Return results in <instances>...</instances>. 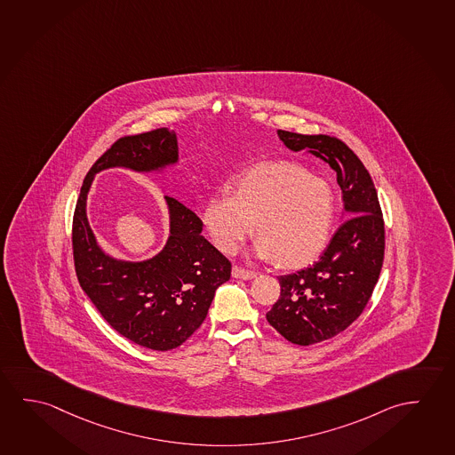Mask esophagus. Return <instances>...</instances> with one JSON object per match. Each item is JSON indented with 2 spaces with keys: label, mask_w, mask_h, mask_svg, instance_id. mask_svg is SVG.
I'll return each mask as SVG.
<instances>
[{
  "label": "esophagus",
  "mask_w": 455,
  "mask_h": 455,
  "mask_svg": "<svg viewBox=\"0 0 455 455\" xmlns=\"http://www.w3.org/2000/svg\"><path fill=\"white\" fill-rule=\"evenodd\" d=\"M232 276H234V278H242V280H251V278L256 276V272L234 266V267H232Z\"/></svg>",
  "instance_id": "34e87169"
}]
</instances>
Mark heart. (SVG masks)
<instances>
[{"mask_svg": "<svg viewBox=\"0 0 455 455\" xmlns=\"http://www.w3.org/2000/svg\"><path fill=\"white\" fill-rule=\"evenodd\" d=\"M335 197L324 180L294 163H266L237 179L231 193L205 203L203 223L221 251L234 252L256 221V252L283 267H300L324 250L332 231Z\"/></svg>", "mask_w": 455, "mask_h": 455, "instance_id": "heart-1", "label": "heart"}]
</instances>
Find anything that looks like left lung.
<instances>
[{"label":"left lung","mask_w":455,"mask_h":455,"mask_svg":"<svg viewBox=\"0 0 455 455\" xmlns=\"http://www.w3.org/2000/svg\"><path fill=\"white\" fill-rule=\"evenodd\" d=\"M278 138L289 150H307L332 167L347 212L313 266L278 276L280 299L266 315L284 339L308 347L343 332L367 307L381 274L384 220L370 173L345 142L283 130Z\"/></svg>","instance_id":"1"}]
</instances>
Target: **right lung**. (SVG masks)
<instances>
[{"mask_svg":"<svg viewBox=\"0 0 455 455\" xmlns=\"http://www.w3.org/2000/svg\"><path fill=\"white\" fill-rule=\"evenodd\" d=\"M177 161V136L167 128L118 139L88 171L74 212V266L80 286L116 332L153 351L180 347L199 329L218 286L231 278V262L201 234V218L171 196H164V248L152 259H116L96 242L87 195L94 175L104 169L155 172Z\"/></svg>","mask_w":455,"mask_h":455,"instance_id":"add662e5","label":"right lung"}]
</instances>
